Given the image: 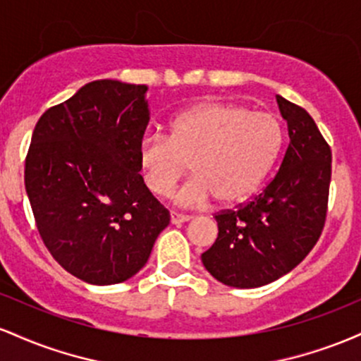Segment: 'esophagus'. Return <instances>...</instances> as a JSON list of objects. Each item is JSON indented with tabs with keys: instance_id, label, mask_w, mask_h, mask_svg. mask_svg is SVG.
<instances>
[{
	"instance_id": "34e87169",
	"label": "esophagus",
	"mask_w": 361,
	"mask_h": 361,
	"mask_svg": "<svg viewBox=\"0 0 361 361\" xmlns=\"http://www.w3.org/2000/svg\"><path fill=\"white\" fill-rule=\"evenodd\" d=\"M190 215H183V214H178V212H171V224H175V226H180V224L183 222H188L190 221Z\"/></svg>"
}]
</instances>
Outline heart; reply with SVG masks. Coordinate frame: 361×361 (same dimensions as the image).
I'll use <instances>...</instances> for the list:
<instances>
[{
    "mask_svg": "<svg viewBox=\"0 0 361 361\" xmlns=\"http://www.w3.org/2000/svg\"><path fill=\"white\" fill-rule=\"evenodd\" d=\"M283 146L280 120L238 103L209 102L176 115L169 135L144 134L137 163L144 183L168 197L190 169L195 175L176 193L183 207L217 198L231 205L246 200L267 178Z\"/></svg>",
    "mask_w": 361,
    "mask_h": 361,
    "instance_id": "b5f03b06",
    "label": "heart"
}]
</instances>
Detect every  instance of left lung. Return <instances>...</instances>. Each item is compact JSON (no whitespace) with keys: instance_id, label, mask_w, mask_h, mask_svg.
Masks as SVG:
<instances>
[{"instance_id":"obj_1","label":"left lung","mask_w":361,"mask_h":361,"mask_svg":"<svg viewBox=\"0 0 361 361\" xmlns=\"http://www.w3.org/2000/svg\"><path fill=\"white\" fill-rule=\"evenodd\" d=\"M288 126L279 173L238 210L215 215L219 235L202 255L207 271L224 285L256 288L279 280L316 246L326 222L331 147L302 106L276 94Z\"/></svg>"}]
</instances>
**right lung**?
<instances>
[{"mask_svg":"<svg viewBox=\"0 0 361 361\" xmlns=\"http://www.w3.org/2000/svg\"><path fill=\"white\" fill-rule=\"evenodd\" d=\"M146 85L91 81L37 122L25 188L54 259L86 283L134 276L169 212L139 175L149 123Z\"/></svg>","mask_w":361,"mask_h":361,"instance_id":"add662e5","label":"right lung"}]
</instances>
